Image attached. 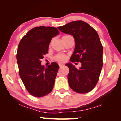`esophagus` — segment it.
Returning <instances> with one entry per match:
<instances>
[{
  "mask_svg": "<svg viewBox=\"0 0 121 121\" xmlns=\"http://www.w3.org/2000/svg\"><path fill=\"white\" fill-rule=\"evenodd\" d=\"M64 65V64H62V63H59V67H60V68L63 67Z\"/></svg>",
  "mask_w": 121,
  "mask_h": 121,
  "instance_id": "obj_1",
  "label": "esophagus"
}]
</instances>
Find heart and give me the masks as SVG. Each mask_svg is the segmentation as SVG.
Returning <instances> with one entry per match:
<instances>
[{
    "label": "heart",
    "mask_w": 121,
    "mask_h": 121,
    "mask_svg": "<svg viewBox=\"0 0 121 121\" xmlns=\"http://www.w3.org/2000/svg\"><path fill=\"white\" fill-rule=\"evenodd\" d=\"M54 59L58 62H64L67 59V56L63 54H58L54 57Z\"/></svg>",
    "instance_id": "1"
}]
</instances>
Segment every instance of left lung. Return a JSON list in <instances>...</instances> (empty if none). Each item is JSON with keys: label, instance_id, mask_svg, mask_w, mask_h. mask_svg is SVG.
<instances>
[{"label": "left lung", "instance_id": "obj_1", "mask_svg": "<svg viewBox=\"0 0 121 121\" xmlns=\"http://www.w3.org/2000/svg\"><path fill=\"white\" fill-rule=\"evenodd\" d=\"M58 29L73 36L75 46L70 60L82 63L79 69L72 63L66 64L69 69V86L78 93L90 92L98 82L103 65V47L98 34L87 23L82 20L72 21Z\"/></svg>", "mask_w": 121, "mask_h": 121}]
</instances>
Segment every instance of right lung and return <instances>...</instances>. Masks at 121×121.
<instances>
[{
	"instance_id": "add662e5",
	"label": "right lung",
	"mask_w": 121,
	"mask_h": 121,
	"mask_svg": "<svg viewBox=\"0 0 121 121\" xmlns=\"http://www.w3.org/2000/svg\"><path fill=\"white\" fill-rule=\"evenodd\" d=\"M59 32L57 28L42 26L30 30L21 39L16 54L19 75L31 95L41 97L52 91L59 69L57 63L47 67L41 59L48 52L52 39Z\"/></svg>"
}]
</instances>
